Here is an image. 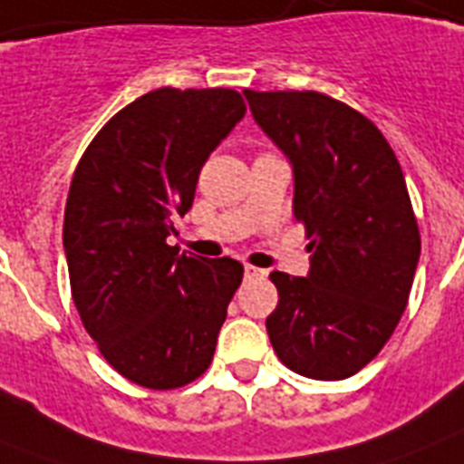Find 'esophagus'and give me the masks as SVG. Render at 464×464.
I'll return each mask as SVG.
<instances>
[{
    "label": "esophagus",
    "instance_id": "esophagus-1",
    "mask_svg": "<svg viewBox=\"0 0 464 464\" xmlns=\"http://www.w3.org/2000/svg\"><path fill=\"white\" fill-rule=\"evenodd\" d=\"M267 276V272L265 269H257L253 267V265H246V279H265Z\"/></svg>",
    "mask_w": 464,
    "mask_h": 464
}]
</instances>
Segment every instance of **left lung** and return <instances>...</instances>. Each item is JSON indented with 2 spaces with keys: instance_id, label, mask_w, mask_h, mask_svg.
Here are the masks:
<instances>
[{
  "instance_id": "obj_1",
  "label": "left lung",
  "mask_w": 464,
  "mask_h": 464,
  "mask_svg": "<svg viewBox=\"0 0 464 464\" xmlns=\"http://www.w3.org/2000/svg\"><path fill=\"white\" fill-rule=\"evenodd\" d=\"M255 122L294 168L308 276L272 272L267 317L284 366L342 381L378 356L410 301L421 238L402 168L382 132L317 91H243Z\"/></svg>"
}]
</instances>
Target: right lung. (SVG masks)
Masks as SVG:
<instances>
[{"label": "right lung", "mask_w": 464, "mask_h": 464, "mask_svg": "<svg viewBox=\"0 0 464 464\" xmlns=\"http://www.w3.org/2000/svg\"><path fill=\"white\" fill-rule=\"evenodd\" d=\"M243 115L233 89L149 91L105 122L72 178L62 233L72 298L105 361L141 388H182L214 359L243 265L180 255L166 238Z\"/></svg>", "instance_id": "add662e5"}]
</instances>
